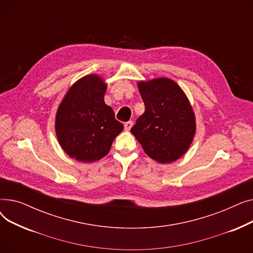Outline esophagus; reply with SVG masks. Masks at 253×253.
<instances>
[{
    "label": "esophagus",
    "mask_w": 253,
    "mask_h": 253,
    "mask_svg": "<svg viewBox=\"0 0 253 253\" xmlns=\"http://www.w3.org/2000/svg\"><path fill=\"white\" fill-rule=\"evenodd\" d=\"M132 126H133V122H132V121H128V122H126V123L124 124V128H125V130H127V131H129V130L132 128Z\"/></svg>",
    "instance_id": "34e87169"
}]
</instances>
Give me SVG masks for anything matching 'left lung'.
Listing matches in <instances>:
<instances>
[{
  "label": "left lung",
  "mask_w": 253,
  "mask_h": 253,
  "mask_svg": "<svg viewBox=\"0 0 253 253\" xmlns=\"http://www.w3.org/2000/svg\"><path fill=\"white\" fill-rule=\"evenodd\" d=\"M145 111L131 132L159 163H171L188 151L196 132L195 115L181 88L170 79L139 82Z\"/></svg>",
  "instance_id": "obj_1"
}]
</instances>
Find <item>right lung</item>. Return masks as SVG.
Masks as SVG:
<instances>
[{
  "label": "right lung",
  "instance_id": "add662e5",
  "mask_svg": "<svg viewBox=\"0 0 253 253\" xmlns=\"http://www.w3.org/2000/svg\"><path fill=\"white\" fill-rule=\"evenodd\" d=\"M106 85L96 75L76 82L57 110L55 130L63 151L80 162L97 161L111 150L123 130L111 106L104 103Z\"/></svg>",
  "mask_w": 253,
  "mask_h": 253
}]
</instances>
